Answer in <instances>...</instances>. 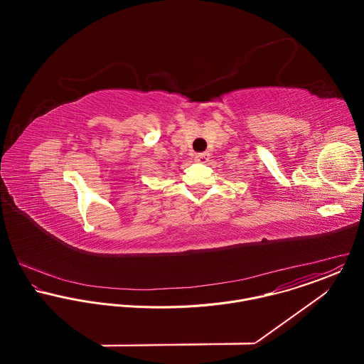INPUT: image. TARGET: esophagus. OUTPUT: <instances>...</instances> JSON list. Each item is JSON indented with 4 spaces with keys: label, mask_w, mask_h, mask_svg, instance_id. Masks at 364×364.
<instances>
[{
    "label": "esophagus",
    "mask_w": 364,
    "mask_h": 364,
    "mask_svg": "<svg viewBox=\"0 0 364 364\" xmlns=\"http://www.w3.org/2000/svg\"><path fill=\"white\" fill-rule=\"evenodd\" d=\"M195 158H196V161L198 162H208V159H210V153H199V154H196L195 156Z\"/></svg>",
    "instance_id": "esophagus-1"
}]
</instances>
